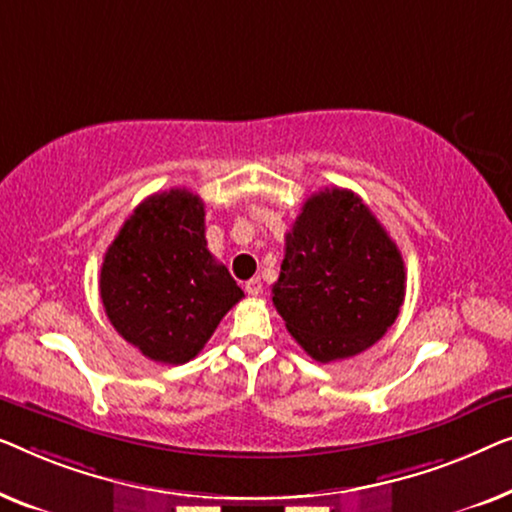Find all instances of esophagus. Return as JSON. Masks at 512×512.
Masks as SVG:
<instances>
[{
  "instance_id": "esophagus-1",
  "label": "esophagus",
  "mask_w": 512,
  "mask_h": 512,
  "mask_svg": "<svg viewBox=\"0 0 512 512\" xmlns=\"http://www.w3.org/2000/svg\"><path fill=\"white\" fill-rule=\"evenodd\" d=\"M246 292L250 294V297H257V294L262 292V280H259V278L246 280Z\"/></svg>"
}]
</instances>
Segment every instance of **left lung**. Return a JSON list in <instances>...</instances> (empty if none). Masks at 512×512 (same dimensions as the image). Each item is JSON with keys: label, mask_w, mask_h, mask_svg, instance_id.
I'll use <instances>...</instances> for the list:
<instances>
[{"label": "left lung", "mask_w": 512, "mask_h": 512, "mask_svg": "<svg viewBox=\"0 0 512 512\" xmlns=\"http://www.w3.org/2000/svg\"><path fill=\"white\" fill-rule=\"evenodd\" d=\"M285 327L315 362L371 348L394 325L406 297V266L369 206L331 187L306 199L285 234L271 287Z\"/></svg>", "instance_id": "obj_1"}]
</instances>
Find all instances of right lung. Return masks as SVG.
I'll use <instances>...</instances> for the list:
<instances>
[{
	"label": "right lung",
	"instance_id": "1",
	"mask_svg": "<svg viewBox=\"0 0 512 512\" xmlns=\"http://www.w3.org/2000/svg\"><path fill=\"white\" fill-rule=\"evenodd\" d=\"M204 201L174 190L143 199L106 250L99 294L115 331L153 362L199 355L243 290L208 253Z\"/></svg>",
	"mask_w": 512,
	"mask_h": 512
}]
</instances>
